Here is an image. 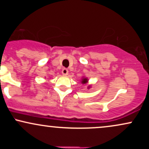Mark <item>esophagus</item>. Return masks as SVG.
<instances>
[{
	"instance_id": "1",
	"label": "esophagus",
	"mask_w": 149,
	"mask_h": 149,
	"mask_svg": "<svg viewBox=\"0 0 149 149\" xmlns=\"http://www.w3.org/2000/svg\"><path fill=\"white\" fill-rule=\"evenodd\" d=\"M62 73L64 75H67L68 73H69V71H68V69H66V68H64V69H62Z\"/></svg>"
}]
</instances>
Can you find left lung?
<instances>
[{"instance_id":"left-lung-1","label":"left lung","mask_w":149,"mask_h":149,"mask_svg":"<svg viewBox=\"0 0 149 149\" xmlns=\"http://www.w3.org/2000/svg\"><path fill=\"white\" fill-rule=\"evenodd\" d=\"M87 82H88V79H87V78H84V79H83V80H82V83H83V84H85Z\"/></svg>"}]
</instances>
